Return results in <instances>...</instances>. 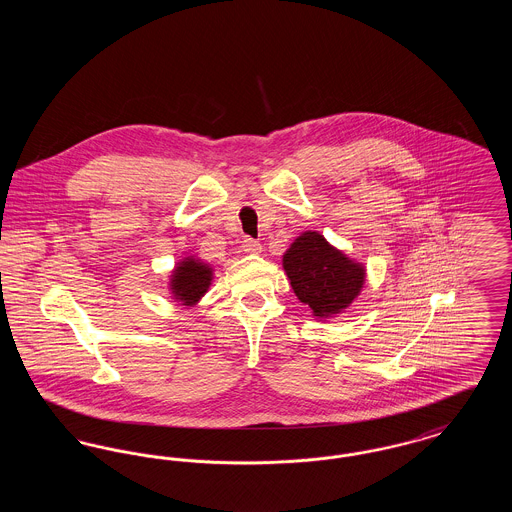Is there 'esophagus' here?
Wrapping results in <instances>:
<instances>
[{"label":"esophagus","instance_id":"obj_1","mask_svg":"<svg viewBox=\"0 0 512 512\" xmlns=\"http://www.w3.org/2000/svg\"><path fill=\"white\" fill-rule=\"evenodd\" d=\"M242 247H244L245 253H261V249H263V245L259 244L257 240H253V238H244Z\"/></svg>","mask_w":512,"mask_h":512}]
</instances>
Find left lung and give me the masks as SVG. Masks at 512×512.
<instances>
[{"mask_svg":"<svg viewBox=\"0 0 512 512\" xmlns=\"http://www.w3.org/2000/svg\"><path fill=\"white\" fill-rule=\"evenodd\" d=\"M282 265L297 299L318 318L340 315L365 284V267L311 230L295 238Z\"/></svg>","mask_w":512,"mask_h":512,"instance_id":"obj_1","label":"left lung"}]
</instances>
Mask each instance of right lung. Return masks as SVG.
I'll list each match as a JSON object with an SVG mask.
<instances>
[{"mask_svg":"<svg viewBox=\"0 0 512 512\" xmlns=\"http://www.w3.org/2000/svg\"><path fill=\"white\" fill-rule=\"evenodd\" d=\"M213 282V268L201 259L184 257L171 274V293L176 301L186 307H194L195 303L207 293Z\"/></svg>","mask_w":512,"mask_h":512,"instance_id":"obj_1","label":"right lung"}]
</instances>
